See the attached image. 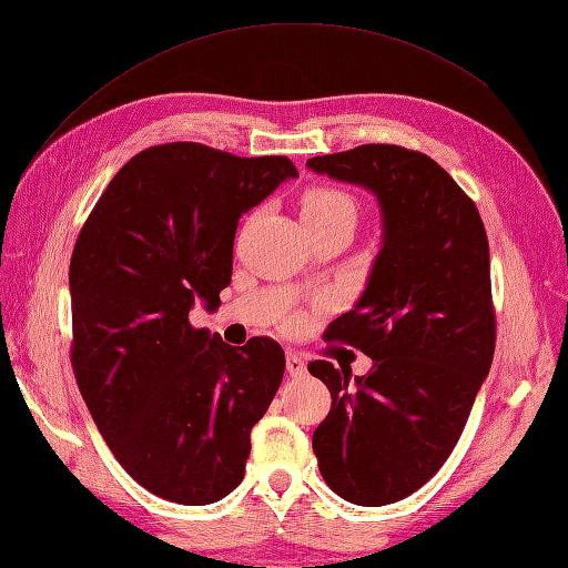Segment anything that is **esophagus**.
<instances>
[{
    "instance_id": "34e87169",
    "label": "esophagus",
    "mask_w": 568,
    "mask_h": 568,
    "mask_svg": "<svg viewBox=\"0 0 568 568\" xmlns=\"http://www.w3.org/2000/svg\"><path fill=\"white\" fill-rule=\"evenodd\" d=\"M285 368H287V373H291L293 378H297V376H305V373H307V366H305L303 356H297L295 352H287Z\"/></svg>"
}]
</instances>
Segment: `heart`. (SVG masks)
I'll use <instances>...</instances> for the list:
<instances>
[{"instance_id": "b5f03b06", "label": "heart", "mask_w": 568, "mask_h": 568, "mask_svg": "<svg viewBox=\"0 0 568 568\" xmlns=\"http://www.w3.org/2000/svg\"><path fill=\"white\" fill-rule=\"evenodd\" d=\"M332 216H356L354 200L342 190L315 187L303 197V222L332 220Z\"/></svg>"}]
</instances>
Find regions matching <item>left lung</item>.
<instances>
[{"instance_id": "obj_1", "label": "left lung", "mask_w": 568, "mask_h": 568, "mask_svg": "<svg viewBox=\"0 0 568 568\" xmlns=\"http://www.w3.org/2000/svg\"><path fill=\"white\" fill-rule=\"evenodd\" d=\"M307 168L378 200L381 251L327 339L371 356L366 376L307 366L332 393L312 434L320 474L364 508L407 498L462 437L496 352L488 236L476 204L429 155L388 143L317 155Z\"/></svg>"}]
</instances>
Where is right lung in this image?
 I'll list each match as a JSON object with an SVG mask.
<instances>
[{"mask_svg": "<svg viewBox=\"0 0 568 568\" xmlns=\"http://www.w3.org/2000/svg\"><path fill=\"white\" fill-rule=\"evenodd\" d=\"M297 178L285 155L165 143L102 192L70 258L72 371L126 474L153 496L210 505L244 478L251 429L281 388V344L234 348L190 324L232 281L241 214Z\"/></svg>", "mask_w": 568, "mask_h": 568, "instance_id": "1", "label": "right lung"}]
</instances>
